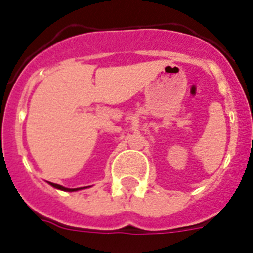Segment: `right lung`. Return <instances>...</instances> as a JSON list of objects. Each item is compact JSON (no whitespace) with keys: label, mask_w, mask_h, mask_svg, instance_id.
<instances>
[{"label":"right lung","mask_w":253,"mask_h":253,"mask_svg":"<svg viewBox=\"0 0 253 253\" xmlns=\"http://www.w3.org/2000/svg\"><path fill=\"white\" fill-rule=\"evenodd\" d=\"M50 185L54 186V188L56 189H60V190H64V192H76V190H79V189L82 188H74V189H70V188H64V186L59 185V184H54V183H49Z\"/></svg>","instance_id":"right-lung-1"}]
</instances>
